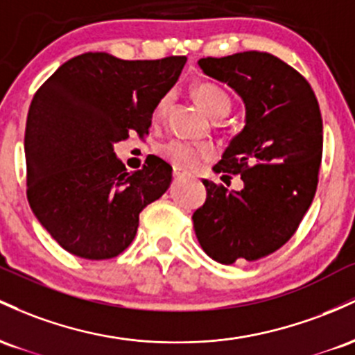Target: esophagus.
<instances>
[{"instance_id":"obj_1","label":"esophagus","mask_w":355,"mask_h":355,"mask_svg":"<svg viewBox=\"0 0 355 355\" xmlns=\"http://www.w3.org/2000/svg\"><path fill=\"white\" fill-rule=\"evenodd\" d=\"M186 176H188V174H186L184 171H181V169H178V167H174V178L181 179V178H186Z\"/></svg>"}]
</instances>
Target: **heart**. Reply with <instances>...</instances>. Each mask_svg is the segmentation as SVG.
<instances>
[{
  "mask_svg": "<svg viewBox=\"0 0 355 355\" xmlns=\"http://www.w3.org/2000/svg\"><path fill=\"white\" fill-rule=\"evenodd\" d=\"M194 98L206 114L213 119H223L231 109V98L220 85L199 83L194 87ZM171 103V95H164L157 102L154 117H162ZM159 154L179 169H196L201 162L214 157V147L209 144H193V142L171 139L159 146Z\"/></svg>",
  "mask_w": 355,
  "mask_h": 355,
  "instance_id": "b5f03b06",
  "label": "heart"
}]
</instances>
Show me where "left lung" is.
I'll list each match as a JSON object with an SVG mask.
<instances>
[{
	"label": "left lung",
	"mask_w": 355,
	"mask_h": 355,
	"mask_svg": "<svg viewBox=\"0 0 355 355\" xmlns=\"http://www.w3.org/2000/svg\"><path fill=\"white\" fill-rule=\"evenodd\" d=\"M198 65L245 103V127L213 167L245 186L228 191L205 179L208 198L193 214L194 233L218 263L258 260L293 236L315 196L324 139L318 102L309 82L270 53L208 57Z\"/></svg>",
	"instance_id": "left-lung-1"
}]
</instances>
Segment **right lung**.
Instances as JSON below:
<instances>
[{
	"instance_id": "1",
	"label": "right lung",
	"mask_w": 355,
	"mask_h": 355,
	"mask_svg": "<svg viewBox=\"0 0 355 355\" xmlns=\"http://www.w3.org/2000/svg\"><path fill=\"white\" fill-rule=\"evenodd\" d=\"M186 57L121 60L83 53L40 87L26 119L28 201L63 250L87 260L117 257L134 240L139 213L169 189L173 167L149 156L127 173L114 144L149 132L157 102Z\"/></svg>"
}]
</instances>
